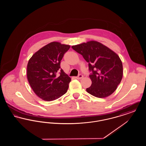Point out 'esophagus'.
Listing matches in <instances>:
<instances>
[{"instance_id": "obj_1", "label": "esophagus", "mask_w": 146, "mask_h": 146, "mask_svg": "<svg viewBox=\"0 0 146 146\" xmlns=\"http://www.w3.org/2000/svg\"><path fill=\"white\" fill-rule=\"evenodd\" d=\"M83 76L82 75V74H79L78 76H76V79H82V78H83Z\"/></svg>"}]
</instances>
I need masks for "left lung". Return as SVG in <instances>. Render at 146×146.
I'll list each match as a JSON object with an SVG mask.
<instances>
[{"label":"left lung","mask_w":146,"mask_h":146,"mask_svg":"<svg viewBox=\"0 0 146 146\" xmlns=\"http://www.w3.org/2000/svg\"><path fill=\"white\" fill-rule=\"evenodd\" d=\"M89 64L91 85L86 89L99 98L111 95L123 77V64L119 56L101 43L90 41L72 46Z\"/></svg>","instance_id":"8db88e82"}]
</instances>
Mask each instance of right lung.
Masks as SVG:
<instances>
[{
  "label": "right lung",
  "mask_w": 146,
  "mask_h": 146,
  "mask_svg": "<svg viewBox=\"0 0 146 146\" xmlns=\"http://www.w3.org/2000/svg\"><path fill=\"white\" fill-rule=\"evenodd\" d=\"M70 45L52 42L36 52L29 59L27 74L35 94L43 100L54 101L65 94L71 80L60 63Z\"/></svg>",
  "instance_id": "obj_1"
}]
</instances>
